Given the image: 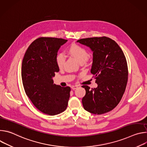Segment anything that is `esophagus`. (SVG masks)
<instances>
[{
	"mask_svg": "<svg viewBox=\"0 0 147 147\" xmlns=\"http://www.w3.org/2000/svg\"><path fill=\"white\" fill-rule=\"evenodd\" d=\"M77 87H78V86H72L71 88V89H72V90H76Z\"/></svg>",
	"mask_w": 147,
	"mask_h": 147,
	"instance_id": "obj_1",
	"label": "esophagus"
}]
</instances>
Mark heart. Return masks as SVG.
<instances>
[{
	"label": "heart",
	"instance_id": "b5f03b06",
	"mask_svg": "<svg viewBox=\"0 0 147 147\" xmlns=\"http://www.w3.org/2000/svg\"><path fill=\"white\" fill-rule=\"evenodd\" d=\"M68 52L80 63H85L89 57V54L86 48L76 44H73L69 47ZM55 60L58 67L60 69L63 67L65 61V57L64 55L62 53H57Z\"/></svg>",
	"mask_w": 147,
	"mask_h": 147
}]
</instances>
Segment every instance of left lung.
<instances>
[{"label": "left lung", "instance_id": "1", "mask_svg": "<svg viewBox=\"0 0 147 147\" xmlns=\"http://www.w3.org/2000/svg\"><path fill=\"white\" fill-rule=\"evenodd\" d=\"M77 42L93 51L91 73L94 74L96 88L87 86L82 103L84 109L95 115L113 110L120 102L128 80V67L124 54L116 42L107 36L83 38Z\"/></svg>", "mask_w": 147, "mask_h": 147}]
</instances>
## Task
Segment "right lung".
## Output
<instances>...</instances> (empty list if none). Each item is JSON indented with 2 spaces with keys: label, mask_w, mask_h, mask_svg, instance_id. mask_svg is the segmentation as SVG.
<instances>
[{
  "label": "right lung",
  "mask_w": 147,
  "mask_h": 147,
  "mask_svg": "<svg viewBox=\"0 0 147 147\" xmlns=\"http://www.w3.org/2000/svg\"><path fill=\"white\" fill-rule=\"evenodd\" d=\"M67 39L40 37L34 40L26 51L22 66L25 92L41 112L56 115L64 112L70 98V87L53 84L52 77L59 71L56 56Z\"/></svg>",
  "instance_id": "right-lung-1"
}]
</instances>
